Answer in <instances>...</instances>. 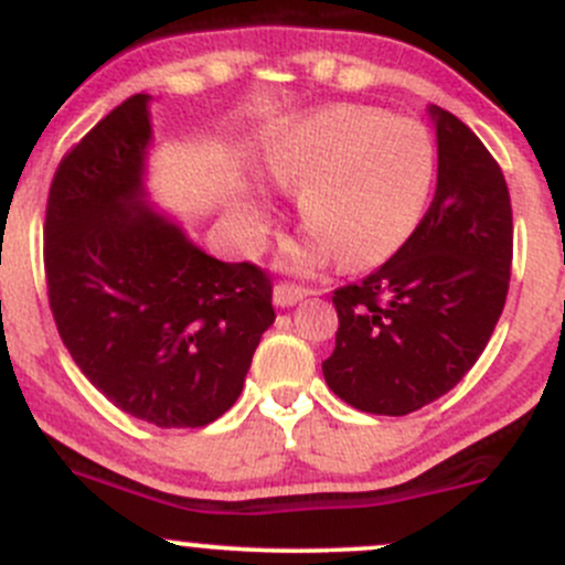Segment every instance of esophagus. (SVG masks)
<instances>
[{
	"label": "esophagus",
	"instance_id": "34e87169",
	"mask_svg": "<svg viewBox=\"0 0 565 565\" xmlns=\"http://www.w3.org/2000/svg\"><path fill=\"white\" fill-rule=\"evenodd\" d=\"M309 295L311 289L298 287V284H289V281L276 284V289H273V300H276V306H281V309H289V306L300 303V300L309 298Z\"/></svg>",
	"mask_w": 565,
	"mask_h": 565
}]
</instances>
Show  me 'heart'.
I'll return each instance as SVG.
<instances>
[{"label":"heart","mask_w":565,"mask_h":565,"mask_svg":"<svg viewBox=\"0 0 565 565\" xmlns=\"http://www.w3.org/2000/svg\"><path fill=\"white\" fill-rule=\"evenodd\" d=\"M267 172L300 191L298 213L311 235L287 250L292 267L330 254L350 267L383 262L409 241L429 204L437 150L424 125L366 106H328L292 119L267 150ZM248 226L265 213L248 207Z\"/></svg>","instance_id":"heart-1"}]
</instances>
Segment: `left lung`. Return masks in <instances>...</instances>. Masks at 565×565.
Instances as JSON below:
<instances>
[{
  "mask_svg": "<svg viewBox=\"0 0 565 565\" xmlns=\"http://www.w3.org/2000/svg\"><path fill=\"white\" fill-rule=\"evenodd\" d=\"M437 191L409 241L363 281L333 292L339 330L322 363L328 388L372 415H407L465 377L503 315L514 259L505 177L446 108Z\"/></svg>",
  "mask_w": 565,
  "mask_h": 565,
  "instance_id": "left-lung-1",
  "label": "left lung"
}]
</instances>
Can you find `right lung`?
<instances>
[{
	"instance_id": "obj_1",
	"label": "right lung",
	"mask_w": 565,
	"mask_h": 565,
	"mask_svg": "<svg viewBox=\"0 0 565 565\" xmlns=\"http://www.w3.org/2000/svg\"><path fill=\"white\" fill-rule=\"evenodd\" d=\"M150 95H130L65 152L43 226L62 344L114 407L161 429L213 424L241 396L273 281L221 262L145 207Z\"/></svg>"
}]
</instances>
